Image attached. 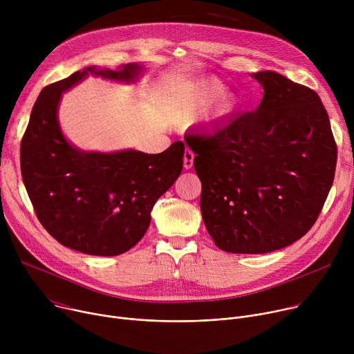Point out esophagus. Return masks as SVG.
<instances>
[{
  "label": "esophagus",
  "instance_id": "1",
  "mask_svg": "<svg viewBox=\"0 0 354 354\" xmlns=\"http://www.w3.org/2000/svg\"><path fill=\"white\" fill-rule=\"evenodd\" d=\"M194 159H195V153L186 148L185 153H183V168L190 169L192 167H194Z\"/></svg>",
  "mask_w": 354,
  "mask_h": 354
}]
</instances>
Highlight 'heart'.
I'll use <instances>...</instances> for the list:
<instances>
[{"label":"heart","instance_id":"heart-1","mask_svg":"<svg viewBox=\"0 0 354 354\" xmlns=\"http://www.w3.org/2000/svg\"><path fill=\"white\" fill-rule=\"evenodd\" d=\"M223 91V84L217 79H203L192 83L180 95V113L186 118L196 117L203 113ZM233 107V100L230 95H223L216 104V114L224 115L227 114Z\"/></svg>","mask_w":354,"mask_h":354}]
</instances>
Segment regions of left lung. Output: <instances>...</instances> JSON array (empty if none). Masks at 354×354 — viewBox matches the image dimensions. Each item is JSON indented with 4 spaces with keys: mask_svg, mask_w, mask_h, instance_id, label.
Here are the masks:
<instances>
[{
    "mask_svg": "<svg viewBox=\"0 0 354 354\" xmlns=\"http://www.w3.org/2000/svg\"><path fill=\"white\" fill-rule=\"evenodd\" d=\"M264 97L254 111L186 134L202 182L201 210L214 244L264 254L315 224L333 183L337 147L317 93L285 76L252 75Z\"/></svg>",
    "mask_w": 354,
    "mask_h": 354,
    "instance_id": "8db88e82",
    "label": "left lung"
}]
</instances>
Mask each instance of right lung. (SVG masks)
I'll list each match as a JSON object with an SVG mask.
<instances>
[{
	"instance_id": "1",
	"label": "right lung",
	"mask_w": 354,
	"mask_h": 354,
	"mask_svg": "<svg viewBox=\"0 0 354 354\" xmlns=\"http://www.w3.org/2000/svg\"><path fill=\"white\" fill-rule=\"evenodd\" d=\"M142 69L138 63L115 71L86 68L46 86L32 109L21 141L22 179L37 217L62 245L103 257L133 248L149 227L155 202L182 172V141L160 153L84 152L60 131L63 91L88 73L130 83Z\"/></svg>"
}]
</instances>
